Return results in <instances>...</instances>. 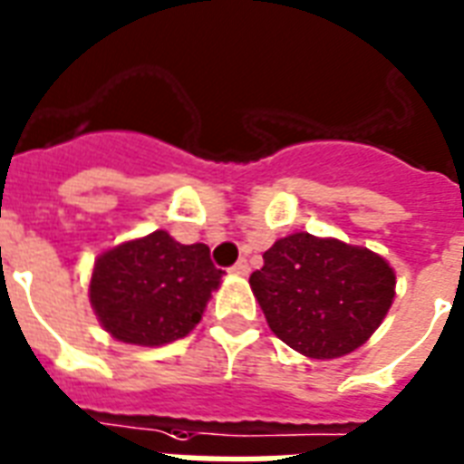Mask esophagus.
<instances>
[{"mask_svg":"<svg viewBox=\"0 0 464 464\" xmlns=\"http://www.w3.org/2000/svg\"><path fill=\"white\" fill-rule=\"evenodd\" d=\"M231 272H233V275H240V277H246L247 272H250V265H247V260H238V263L231 267Z\"/></svg>","mask_w":464,"mask_h":464,"instance_id":"34e87169","label":"esophagus"}]
</instances>
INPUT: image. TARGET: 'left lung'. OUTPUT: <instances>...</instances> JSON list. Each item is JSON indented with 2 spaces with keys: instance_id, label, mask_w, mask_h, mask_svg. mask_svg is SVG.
I'll return each mask as SVG.
<instances>
[{
  "instance_id": "8db88e82",
  "label": "left lung",
  "mask_w": 464,
  "mask_h": 464,
  "mask_svg": "<svg viewBox=\"0 0 464 464\" xmlns=\"http://www.w3.org/2000/svg\"><path fill=\"white\" fill-rule=\"evenodd\" d=\"M250 275L272 334L306 358L331 360L360 348L394 299V270L372 250L295 233L263 253Z\"/></svg>"
}]
</instances>
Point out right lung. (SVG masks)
Listing matches in <instances>:
<instances>
[{
  "instance_id": "right-lung-1",
  "label": "right lung",
  "mask_w": 464,
  "mask_h": 464,
  "mask_svg": "<svg viewBox=\"0 0 464 464\" xmlns=\"http://www.w3.org/2000/svg\"><path fill=\"white\" fill-rule=\"evenodd\" d=\"M221 277L224 270L211 263L204 243L182 246L155 231L99 257L90 302L116 341L165 345L199 324Z\"/></svg>"
}]
</instances>
